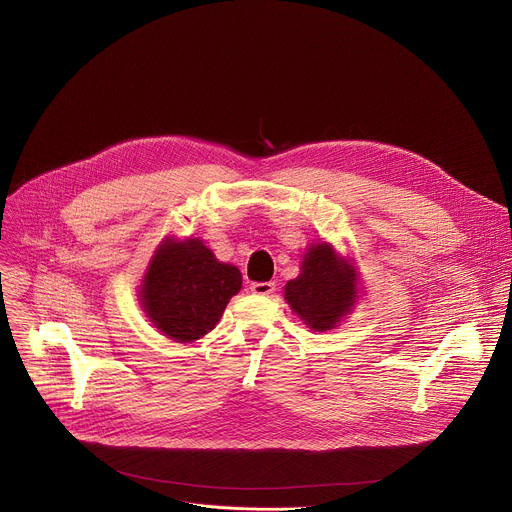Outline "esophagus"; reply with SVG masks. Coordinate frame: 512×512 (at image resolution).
<instances>
[{
    "instance_id": "obj_1",
    "label": "esophagus",
    "mask_w": 512,
    "mask_h": 512,
    "mask_svg": "<svg viewBox=\"0 0 512 512\" xmlns=\"http://www.w3.org/2000/svg\"><path fill=\"white\" fill-rule=\"evenodd\" d=\"M251 292L257 294V296H269L275 292V282H255L251 284Z\"/></svg>"
}]
</instances>
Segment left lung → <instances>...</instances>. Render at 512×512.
I'll list each match as a JSON object with an SVG mask.
<instances>
[{
	"instance_id": "left-lung-1",
	"label": "left lung",
	"mask_w": 512,
	"mask_h": 512,
	"mask_svg": "<svg viewBox=\"0 0 512 512\" xmlns=\"http://www.w3.org/2000/svg\"><path fill=\"white\" fill-rule=\"evenodd\" d=\"M361 294V277L351 257L331 243H312L302 255L300 275L284 288L292 312L316 333L337 329L353 312Z\"/></svg>"
}]
</instances>
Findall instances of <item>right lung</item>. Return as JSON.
Returning a JSON list of instances; mask_svg holds the SVG:
<instances>
[{
  "label": "right lung",
  "instance_id": "obj_1",
  "mask_svg": "<svg viewBox=\"0 0 512 512\" xmlns=\"http://www.w3.org/2000/svg\"><path fill=\"white\" fill-rule=\"evenodd\" d=\"M241 288L239 267L218 261L202 239L165 237L138 286V302L161 335L196 343L216 327Z\"/></svg>",
  "mask_w": 512,
  "mask_h": 512
}]
</instances>
